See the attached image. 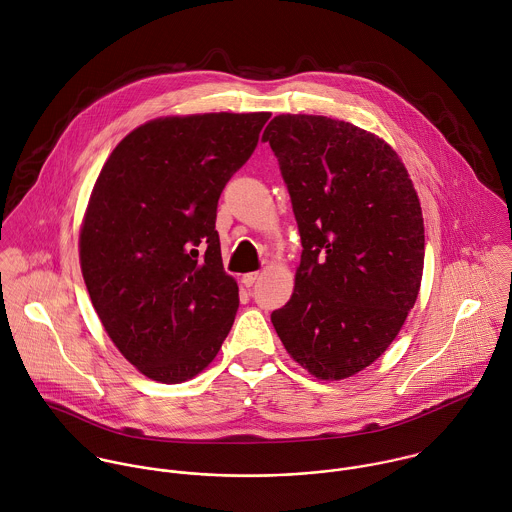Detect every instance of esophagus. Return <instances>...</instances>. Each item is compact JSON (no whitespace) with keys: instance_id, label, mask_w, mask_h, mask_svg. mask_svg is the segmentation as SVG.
Returning <instances> with one entry per match:
<instances>
[{"instance_id":"obj_1","label":"esophagus","mask_w":512,"mask_h":512,"mask_svg":"<svg viewBox=\"0 0 512 512\" xmlns=\"http://www.w3.org/2000/svg\"><path fill=\"white\" fill-rule=\"evenodd\" d=\"M259 277H261V273H245L243 277H241V283L245 285V287H253L257 281H259Z\"/></svg>"}]
</instances>
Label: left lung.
<instances>
[{"instance_id": "1", "label": "left lung", "mask_w": 512, "mask_h": 512, "mask_svg": "<svg viewBox=\"0 0 512 512\" xmlns=\"http://www.w3.org/2000/svg\"><path fill=\"white\" fill-rule=\"evenodd\" d=\"M261 139L279 159L303 245L293 295L271 323L313 377L349 379L389 349L419 297V195L397 151L349 121L285 113Z\"/></svg>"}]
</instances>
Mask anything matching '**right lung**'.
I'll use <instances>...</instances> for the list:
<instances>
[{
	"mask_svg": "<svg viewBox=\"0 0 512 512\" xmlns=\"http://www.w3.org/2000/svg\"><path fill=\"white\" fill-rule=\"evenodd\" d=\"M271 117L193 113L151 119L103 163L79 229V265L117 351L177 385L217 357L239 309L223 271L217 201Z\"/></svg>",
	"mask_w": 512,
	"mask_h": 512,
	"instance_id": "1",
	"label": "right lung"
}]
</instances>
